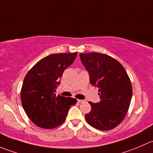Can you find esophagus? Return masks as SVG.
Wrapping results in <instances>:
<instances>
[{"mask_svg": "<svg viewBox=\"0 0 153 153\" xmlns=\"http://www.w3.org/2000/svg\"><path fill=\"white\" fill-rule=\"evenodd\" d=\"M77 102H78V103H82V102H84V101L81 100H77Z\"/></svg>", "mask_w": 153, "mask_h": 153, "instance_id": "esophagus-1", "label": "esophagus"}]
</instances>
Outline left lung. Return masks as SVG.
<instances>
[{
	"instance_id": "1",
	"label": "left lung",
	"mask_w": 153,
	"mask_h": 153,
	"mask_svg": "<svg viewBox=\"0 0 153 153\" xmlns=\"http://www.w3.org/2000/svg\"><path fill=\"white\" fill-rule=\"evenodd\" d=\"M82 63L89 74L90 82L99 88L100 102H89L91 111L85 115L91 126L110 130L123 121L130 105L133 88L122 64L105 53H79Z\"/></svg>"
}]
</instances>
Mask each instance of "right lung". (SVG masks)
Listing matches in <instances>:
<instances>
[{"instance_id":"obj_1","label":"right lung","mask_w":153,"mask_h":153,"mask_svg":"<svg viewBox=\"0 0 153 153\" xmlns=\"http://www.w3.org/2000/svg\"><path fill=\"white\" fill-rule=\"evenodd\" d=\"M77 53L51 54L42 58L29 71L21 88L23 108L37 127L52 129L65 122L76 99L56 95L64 71L76 59Z\"/></svg>"}]
</instances>
